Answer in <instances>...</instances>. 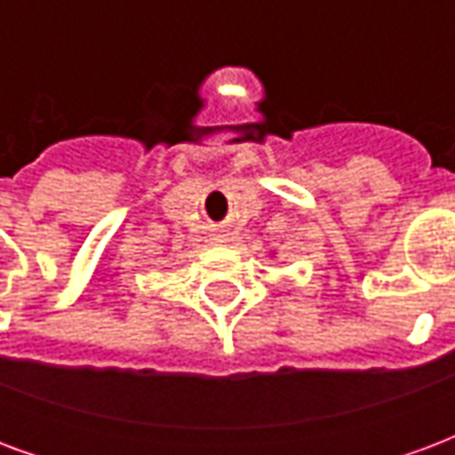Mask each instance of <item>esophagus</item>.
I'll return each mask as SVG.
<instances>
[{
  "label": "esophagus",
  "mask_w": 455,
  "mask_h": 455,
  "mask_svg": "<svg viewBox=\"0 0 455 455\" xmlns=\"http://www.w3.org/2000/svg\"><path fill=\"white\" fill-rule=\"evenodd\" d=\"M214 241H217V243H219V241H221V238H219V236H217V238H214Z\"/></svg>",
  "instance_id": "esophagus-1"
}]
</instances>
